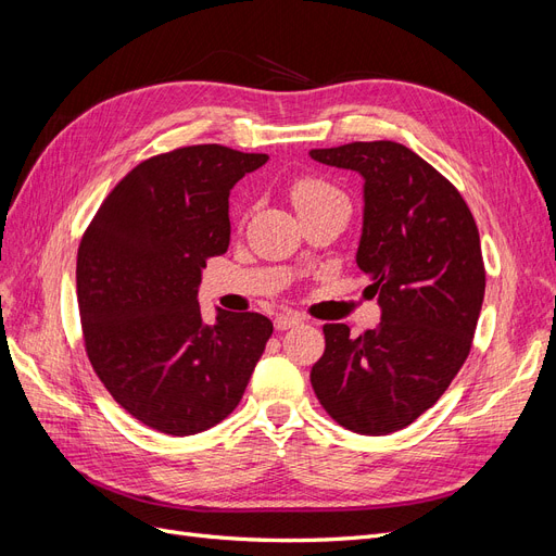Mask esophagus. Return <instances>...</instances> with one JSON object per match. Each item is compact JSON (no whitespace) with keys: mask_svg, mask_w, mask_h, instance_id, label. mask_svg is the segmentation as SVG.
I'll return each mask as SVG.
<instances>
[{"mask_svg":"<svg viewBox=\"0 0 556 556\" xmlns=\"http://www.w3.org/2000/svg\"><path fill=\"white\" fill-rule=\"evenodd\" d=\"M300 324H302V318L295 316V314H279V316L275 318V328H277V330H289V328H295V326H300Z\"/></svg>","mask_w":556,"mask_h":556,"instance_id":"34e87169","label":"esophagus"}]
</instances>
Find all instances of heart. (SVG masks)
Masks as SVG:
<instances>
[{"mask_svg": "<svg viewBox=\"0 0 556 556\" xmlns=\"http://www.w3.org/2000/svg\"><path fill=\"white\" fill-rule=\"evenodd\" d=\"M330 193H337V191L330 185H326L324 180H316V177H304V180H298L291 187V199H293L295 210L302 205H309L318 199H326V195H330Z\"/></svg>", "mask_w": 556, "mask_h": 556, "instance_id": "1", "label": "heart"}]
</instances>
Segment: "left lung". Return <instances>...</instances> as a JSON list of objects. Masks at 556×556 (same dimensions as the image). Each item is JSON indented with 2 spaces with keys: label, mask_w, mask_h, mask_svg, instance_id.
Returning <instances> with one entry per match:
<instances>
[{
  "label": "left lung",
  "mask_w": 556,
  "mask_h": 556,
  "mask_svg": "<svg viewBox=\"0 0 556 556\" xmlns=\"http://www.w3.org/2000/svg\"><path fill=\"white\" fill-rule=\"evenodd\" d=\"M363 177L355 263L371 279L381 324L353 337L330 324L312 367L318 402L357 434H392L434 406L467 361L485 298L480 236L459 191L392 140L312 150Z\"/></svg>",
  "instance_id": "8db88e82"
}]
</instances>
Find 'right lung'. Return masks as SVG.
Masks as SVG:
<instances>
[{
  "instance_id": "obj_1",
  "label": "right lung",
  "mask_w": 556,
  "mask_h": 556,
  "mask_svg": "<svg viewBox=\"0 0 556 556\" xmlns=\"http://www.w3.org/2000/svg\"><path fill=\"white\" fill-rule=\"evenodd\" d=\"M267 154L191 146L138 164L111 191L78 249L85 349L113 400L156 432L189 437L244 395L273 320L217 307L199 286L230 242L228 195Z\"/></svg>"
}]
</instances>
